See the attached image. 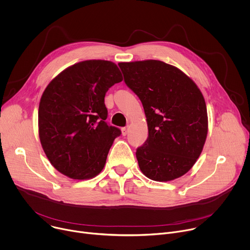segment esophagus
Segmentation results:
<instances>
[{
	"mask_svg": "<svg viewBox=\"0 0 250 250\" xmlns=\"http://www.w3.org/2000/svg\"><path fill=\"white\" fill-rule=\"evenodd\" d=\"M127 132H128V127H123V128H122V134H123L124 136L126 135Z\"/></svg>",
	"mask_w": 250,
	"mask_h": 250,
	"instance_id": "1",
	"label": "esophagus"
}]
</instances>
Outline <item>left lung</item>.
Instances as JSON below:
<instances>
[{"instance_id":"obj_1","label":"left lung","mask_w":250,"mask_h":250,"mask_svg":"<svg viewBox=\"0 0 250 250\" xmlns=\"http://www.w3.org/2000/svg\"><path fill=\"white\" fill-rule=\"evenodd\" d=\"M125 82L139 98L148 137L136 150L141 172L167 182L186 174L200 157L208 134L204 96L183 71L160 60L120 62Z\"/></svg>"}]
</instances>
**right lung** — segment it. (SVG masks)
Segmentation results:
<instances>
[{"label": "right lung", "instance_id": "add662e5", "mask_svg": "<svg viewBox=\"0 0 250 250\" xmlns=\"http://www.w3.org/2000/svg\"><path fill=\"white\" fill-rule=\"evenodd\" d=\"M123 81L108 60H85L64 69L45 88L39 108V135L51 165L74 180L103 170L118 127L104 122V95Z\"/></svg>", "mask_w": 250, "mask_h": 250}]
</instances>
